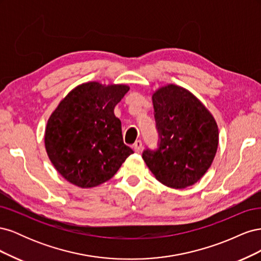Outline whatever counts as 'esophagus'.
Segmentation results:
<instances>
[{"instance_id": "obj_1", "label": "esophagus", "mask_w": 261, "mask_h": 261, "mask_svg": "<svg viewBox=\"0 0 261 261\" xmlns=\"http://www.w3.org/2000/svg\"><path fill=\"white\" fill-rule=\"evenodd\" d=\"M141 148H143V143H141V140H136V143L134 144V150H135V152L139 153L141 151Z\"/></svg>"}]
</instances>
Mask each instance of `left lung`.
<instances>
[{"instance_id": "8db88e82", "label": "left lung", "mask_w": 261, "mask_h": 261, "mask_svg": "<svg viewBox=\"0 0 261 261\" xmlns=\"http://www.w3.org/2000/svg\"><path fill=\"white\" fill-rule=\"evenodd\" d=\"M159 144L143 159L154 177L171 188L197 183L215 159L219 129L215 117L192 92L167 85L152 94Z\"/></svg>"}]
</instances>
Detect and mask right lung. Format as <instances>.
I'll return each instance as SVG.
<instances>
[{
	"label": "right lung",
	"mask_w": 261,
	"mask_h": 261,
	"mask_svg": "<svg viewBox=\"0 0 261 261\" xmlns=\"http://www.w3.org/2000/svg\"><path fill=\"white\" fill-rule=\"evenodd\" d=\"M129 90L126 85L90 82L63 99L46 124L44 144L54 168L69 183L98 186L114 176L134 153L122 136L114 108Z\"/></svg>",
	"instance_id": "right-lung-1"
}]
</instances>
